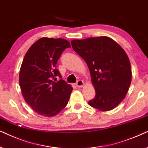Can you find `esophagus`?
Instances as JSON below:
<instances>
[{
	"mask_svg": "<svg viewBox=\"0 0 148 148\" xmlns=\"http://www.w3.org/2000/svg\"><path fill=\"white\" fill-rule=\"evenodd\" d=\"M76 84L78 87H82V86H84V82L82 81V80H78Z\"/></svg>",
	"mask_w": 148,
	"mask_h": 148,
	"instance_id": "34e87169",
	"label": "esophagus"
}]
</instances>
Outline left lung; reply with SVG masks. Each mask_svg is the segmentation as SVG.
I'll use <instances>...</instances> for the list:
<instances>
[{
  "instance_id": "left-lung-1",
  "label": "left lung",
  "mask_w": 148,
  "mask_h": 148,
  "mask_svg": "<svg viewBox=\"0 0 148 148\" xmlns=\"http://www.w3.org/2000/svg\"><path fill=\"white\" fill-rule=\"evenodd\" d=\"M71 44L89 69L96 92L89 106L102 112L113 110L125 99L131 82V64L125 50L104 36L72 40Z\"/></svg>"
}]
</instances>
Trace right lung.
<instances>
[{
    "instance_id": "right-lung-1",
    "label": "right lung",
    "mask_w": 148,
    "mask_h": 148,
    "mask_svg": "<svg viewBox=\"0 0 148 148\" xmlns=\"http://www.w3.org/2000/svg\"><path fill=\"white\" fill-rule=\"evenodd\" d=\"M71 47L64 38L43 37L25 53L19 71V82L25 101L38 114L52 117L68 104L73 88L62 78L57 62L62 52ZM57 79V78H56Z\"/></svg>"
}]
</instances>
